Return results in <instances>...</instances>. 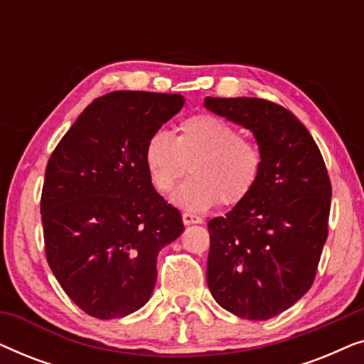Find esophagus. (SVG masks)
<instances>
[{
	"label": "esophagus",
	"mask_w": 364,
	"mask_h": 364,
	"mask_svg": "<svg viewBox=\"0 0 364 364\" xmlns=\"http://www.w3.org/2000/svg\"><path fill=\"white\" fill-rule=\"evenodd\" d=\"M182 220L186 225H192V223H202V218L196 215V213H191V212H183L182 213Z\"/></svg>",
	"instance_id": "34e87169"
}]
</instances>
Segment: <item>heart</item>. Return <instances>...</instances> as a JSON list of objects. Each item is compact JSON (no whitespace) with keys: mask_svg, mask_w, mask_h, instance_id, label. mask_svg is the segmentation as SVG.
<instances>
[{"mask_svg":"<svg viewBox=\"0 0 364 364\" xmlns=\"http://www.w3.org/2000/svg\"><path fill=\"white\" fill-rule=\"evenodd\" d=\"M144 162L154 187L173 191L191 166L192 177L173 193V202L186 210L202 212L218 202L237 205L245 200L263 172L262 147L212 114L183 119L177 136L154 132L144 149Z\"/></svg>","mask_w":364,"mask_h":364,"instance_id":"b5f03b06","label":"heart"}]
</instances>
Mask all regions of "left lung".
I'll list each match as a JSON object with an SVG mask.
<instances>
[{
    "mask_svg": "<svg viewBox=\"0 0 364 364\" xmlns=\"http://www.w3.org/2000/svg\"><path fill=\"white\" fill-rule=\"evenodd\" d=\"M205 107L248 129L265 156L250 196L207 223V285L233 315L270 320L315 282L328 237L330 176L310 132L280 104L205 97Z\"/></svg>",
    "mask_w": 364,
    "mask_h": 364,
    "instance_id": "obj_1",
    "label": "left lung"
}]
</instances>
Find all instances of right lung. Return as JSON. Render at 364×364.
Instances as JSON below:
<instances>
[{"label": "right lung", "instance_id": "obj_1", "mask_svg": "<svg viewBox=\"0 0 364 364\" xmlns=\"http://www.w3.org/2000/svg\"><path fill=\"white\" fill-rule=\"evenodd\" d=\"M183 106L178 94L97 97L49 157L41 193L44 252L66 295L99 320L146 305L157 255L183 232L152 186L144 149Z\"/></svg>", "mask_w": 364, "mask_h": 364}]
</instances>
